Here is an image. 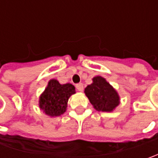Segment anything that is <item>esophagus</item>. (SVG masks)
<instances>
[{
	"label": "esophagus",
	"instance_id": "34e87169",
	"mask_svg": "<svg viewBox=\"0 0 158 158\" xmlns=\"http://www.w3.org/2000/svg\"><path fill=\"white\" fill-rule=\"evenodd\" d=\"M76 87L78 91H82L83 90V84L82 83H77L76 85Z\"/></svg>",
	"mask_w": 158,
	"mask_h": 158
}]
</instances>
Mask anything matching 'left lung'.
<instances>
[{"instance_id":"1","label":"left lung","mask_w":158,"mask_h":158,"mask_svg":"<svg viewBox=\"0 0 158 158\" xmlns=\"http://www.w3.org/2000/svg\"><path fill=\"white\" fill-rule=\"evenodd\" d=\"M84 93L98 112H112L120 103L117 90L100 76L92 78V83L84 89Z\"/></svg>"}]
</instances>
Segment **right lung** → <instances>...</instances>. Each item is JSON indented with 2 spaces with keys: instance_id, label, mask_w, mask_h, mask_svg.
<instances>
[{
  "instance_id": "add662e5",
  "label": "right lung",
  "mask_w": 158,
  "mask_h": 158,
  "mask_svg": "<svg viewBox=\"0 0 158 158\" xmlns=\"http://www.w3.org/2000/svg\"><path fill=\"white\" fill-rule=\"evenodd\" d=\"M75 93L76 88L71 83L60 84L56 79H51L40 96V109L47 116H60L67 111L69 98Z\"/></svg>"
}]
</instances>
